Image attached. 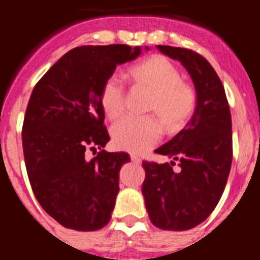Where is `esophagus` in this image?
<instances>
[{"instance_id":"obj_1","label":"esophagus","mask_w":260,"mask_h":260,"mask_svg":"<svg viewBox=\"0 0 260 260\" xmlns=\"http://www.w3.org/2000/svg\"><path fill=\"white\" fill-rule=\"evenodd\" d=\"M130 158H132V161L134 164H141V158L138 157L137 155H134V153H130Z\"/></svg>"}]
</instances>
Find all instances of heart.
<instances>
[{
    "label": "heart",
    "mask_w": 260,
    "mask_h": 260,
    "mask_svg": "<svg viewBox=\"0 0 260 260\" xmlns=\"http://www.w3.org/2000/svg\"><path fill=\"white\" fill-rule=\"evenodd\" d=\"M128 75L135 84L151 92L147 110L157 114L169 132L180 130L191 118L197 96L189 84L181 82L180 71L168 58L152 56L132 66ZM125 86L117 75L105 79L100 92V104L109 119L118 118L125 110ZM162 125L156 117H126L112 127V139L117 148L142 153L152 148L161 138Z\"/></svg>",
    "instance_id": "1"
}]
</instances>
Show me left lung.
I'll return each instance as SVG.
<instances>
[{
    "instance_id": "1",
    "label": "left lung",
    "mask_w": 260,
    "mask_h": 260,
    "mask_svg": "<svg viewBox=\"0 0 260 260\" xmlns=\"http://www.w3.org/2000/svg\"><path fill=\"white\" fill-rule=\"evenodd\" d=\"M157 49L187 70L197 107L185 128L155 151L171 157V164L143 161L142 194L155 226L187 231L207 219L224 192L233 157L231 109L219 75L203 56L169 45ZM174 161L180 162L178 171Z\"/></svg>"
}]
</instances>
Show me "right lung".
Returning <instances> with one entry per match:
<instances>
[{
	"label": "right lung",
	"mask_w": 260,
	"mask_h": 260,
	"mask_svg": "<svg viewBox=\"0 0 260 260\" xmlns=\"http://www.w3.org/2000/svg\"><path fill=\"white\" fill-rule=\"evenodd\" d=\"M141 53L125 44L74 48L32 91L22 130L27 174L41 207L65 228L98 231L112 217L119 171L130 156L103 150L87 160L84 153L110 139L100 104L105 79Z\"/></svg>",
	"instance_id": "add662e5"
}]
</instances>
